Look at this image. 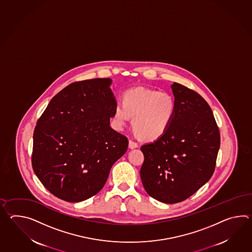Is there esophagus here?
Segmentation results:
<instances>
[{
    "instance_id": "esophagus-1",
    "label": "esophagus",
    "mask_w": 252,
    "mask_h": 252,
    "mask_svg": "<svg viewBox=\"0 0 252 252\" xmlns=\"http://www.w3.org/2000/svg\"><path fill=\"white\" fill-rule=\"evenodd\" d=\"M128 146L130 149H134V148L138 147V145H137V143H135L133 140H129Z\"/></svg>"
}]
</instances>
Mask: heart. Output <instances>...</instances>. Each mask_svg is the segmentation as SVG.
<instances>
[{"label":"heart","mask_w":252,"mask_h":252,"mask_svg":"<svg viewBox=\"0 0 252 252\" xmlns=\"http://www.w3.org/2000/svg\"><path fill=\"white\" fill-rule=\"evenodd\" d=\"M175 111L174 96L167 92L135 88L124 93L123 104L115 105L113 121L122 129L133 118L132 126L140 138L155 141L166 133Z\"/></svg>","instance_id":"heart-1"}]
</instances>
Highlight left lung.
<instances>
[{
  "label": "left lung",
  "instance_id": "obj_1",
  "mask_svg": "<svg viewBox=\"0 0 252 252\" xmlns=\"http://www.w3.org/2000/svg\"><path fill=\"white\" fill-rule=\"evenodd\" d=\"M176 104L166 133L141 146L145 160L142 184L152 198L163 203L185 201L211 179L220 132L207 102L183 85H171Z\"/></svg>",
  "mask_w": 252,
  "mask_h": 252
}]
</instances>
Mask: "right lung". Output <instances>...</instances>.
<instances>
[{
	"mask_svg": "<svg viewBox=\"0 0 252 252\" xmlns=\"http://www.w3.org/2000/svg\"><path fill=\"white\" fill-rule=\"evenodd\" d=\"M111 84L110 78H93L68 85L51 99L34 129V173L63 201L96 194L127 150V138L110 126L117 104Z\"/></svg>",
	"mask_w": 252,
	"mask_h": 252,
	"instance_id": "1",
	"label": "right lung"
}]
</instances>
